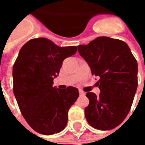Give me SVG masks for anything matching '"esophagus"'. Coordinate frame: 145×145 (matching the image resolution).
<instances>
[{"label": "esophagus", "instance_id": "34e87169", "mask_svg": "<svg viewBox=\"0 0 145 145\" xmlns=\"http://www.w3.org/2000/svg\"><path fill=\"white\" fill-rule=\"evenodd\" d=\"M79 93H80V95H85V93L84 92H83L82 90H79Z\"/></svg>", "mask_w": 145, "mask_h": 145}]
</instances>
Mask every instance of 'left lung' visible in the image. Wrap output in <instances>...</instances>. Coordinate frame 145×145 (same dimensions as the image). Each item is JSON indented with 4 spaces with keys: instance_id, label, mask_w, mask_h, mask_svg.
Segmentation results:
<instances>
[{
    "instance_id": "obj_1",
    "label": "left lung",
    "mask_w": 145,
    "mask_h": 145,
    "mask_svg": "<svg viewBox=\"0 0 145 145\" xmlns=\"http://www.w3.org/2000/svg\"><path fill=\"white\" fill-rule=\"evenodd\" d=\"M80 55L88 63L101 93H87L85 108L89 124L99 130L119 126L128 115L138 86V64L123 40L99 37L87 45H79Z\"/></svg>"
}]
</instances>
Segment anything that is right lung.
<instances>
[{
    "label": "right lung",
    "instance_id": "add662e5",
    "mask_svg": "<svg viewBox=\"0 0 145 145\" xmlns=\"http://www.w3.org/2000/svg\"><path fill=\"white\" fill-rule=\"evenodd\" d=\"M77 46H61L49 39L28 40L19 51L12 68L13 93L22 114L37 133H60L68 123V112L79 96L73 86L59 89L53 80L64 59L74 55Z\"/></svg>",
    "mask_w": 145,
    "mask_h": 145
}]
</instances>
